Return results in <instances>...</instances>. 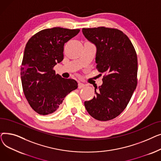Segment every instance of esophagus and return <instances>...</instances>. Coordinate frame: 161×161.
I'll return each instance as SVG.
<instances>
[{"label": "esophagus", "instance_id": "1", "mask_svg": "<svg viewBox=\"0 0 161 161\" xmlns=\"http://www.w3.org/2000/svg\"><path fill=\"white\" fill-rule=\"evenodd\" d=\"M85 84H83L82 83H78V89H81V88H83L84 87H85Z\"/></svg>", "mask_w": 161, "mask_h": 161}]
</instances>
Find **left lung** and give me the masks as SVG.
I'll return each instance as SVG.
<instances>
[{
	"instance_id": "obj_1",
	"label": "left lung",
	"mask_w": 161,
	"mask_h": 161,
	"mask_svg": "<svg viewBox=\"0 0 161 161\" xmlns=\"http://www.w3.org/2000/svg\"><path fill=\"white\" fill-rule=\"evenodd\" d=\"M82 32L96 46L97 68L104 74L103 85L95 89L96 96L84 105L95 119H113L125 109L136 88V51L128 36L118 29L83 28Z\"/></svg>"
}]
</instances>
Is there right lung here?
I'll list each match as a JSON object with an SVG mask.
<instances>
[{"label": "right lung", "instance_id": "1", "mask_svg": "<svg viewBox=\"0 0 161 161\" xmlns=\"http://www.w3.org/2000/svg\"><path fill=\"white\" fill-rule=\"evenodd\" d=\"M80 31L61 27L42 30L25 46L21 67L23 90L31 108L40 115L55 112L64 97L78 88L77 81L56 74L53 67L63 61L64 44Z\"/></svg>", "mask_w": 161, "mask_h": 161}]
</instances>
